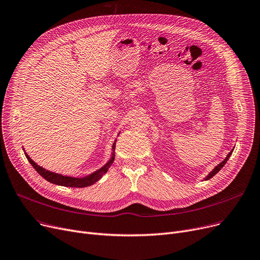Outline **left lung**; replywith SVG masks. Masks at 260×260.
Returning <instances> with one entry per match:
<instances>
[{
    "instance_id": "obj_1",
    "label": "left lung",
    "mask_w": 260,
    "mask_h": 260,
    "mask_svg": "<svg viewBox=\"0 0 260 260\" xmlns=\"http://www.w3.org/2000/svg\"><path fill=\"white\" fill-rule=\"evenodd\" d=\"M232 151H233V149H232V150H231V151H230V152L228 153V155H227V157H226V159H224V160H223L222 162H220V163H219V164H218L217 166H215V167L213 168V170H212V171L210 172V174H209L208 176H207V177L205 178V181H207V180H209V179H211L212 177H214V176H215V175L217 174V172H218V171H219V170H220V169H221V168L223 167V165L227 163L228 159L230 158V155L232 154Z\"/></svg>"
}]
</instances>
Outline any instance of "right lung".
<instances>
[{"mask_svg": "<svg viewBox=\"0 0 260 260\" xmlns=\"http://www.w3.org/2000/svg\"><path fill=\"white\" fill-rule=\"evenodd\" d=\"M113 152H112V157L109 160V162L102 166L100 169L96 170L93 174L83 177V178H73V177H67V176H62L59 174H55V172H52L49 170H46L45 168L39 166L36 162H34L29 155L25 152L26 158L28 159L29 163L33 166V168L36 169L39 174L48 182L53 183L56 185H60V186H64V187H77V188H82V187H88L93 185L94 183H96L97 181H99L103 176H105L109 168L112 166L114 160H115V147H116V140L113 144Z\"/></svg>", "mask_w": 260, "mask_h": 260, "instance_id": "obj_1", "label": "right lung"}]
</instances>
